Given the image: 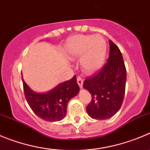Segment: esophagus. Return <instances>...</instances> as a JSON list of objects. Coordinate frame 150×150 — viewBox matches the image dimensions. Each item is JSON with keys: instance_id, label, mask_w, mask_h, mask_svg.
<instances>
[{"instance_id": "obj_1", "label": "esophagus", "mask_w": 150, "mask_h": 150, "mask_svg": "<svg viewBox=\"0 0 150 150\" xmlns=\"http://www.w3.org/2000/svg\"><path fill=\"white\" fill-rule=\"evenodd\" d=\"M77 82H78V86H80V88L83 87V80L82 79L81 77H78V78H77Z\"/></svg>"}]
</instances>
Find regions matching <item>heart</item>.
Wrapping results in <instances>:
<instances>
[{
	"mask_svg": "<svg viewBox=\"0 0 150 150\" xmlns=\"http://www.w3.org/2000/svg\"><path fill=\"white\" fill-rule=\"evenodd\" d=\"M66 50L72 58L82 55L81 63L84 71L93 73L103 65L107 53V43L100 35H78L67 40Z\"/></svg>",
	"mask_w": 150,
	"mask_h": 150,
	"instance_id": "1",
	"label": "heart"
}]
</instances>
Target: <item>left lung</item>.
Returning <instances> with one entry per match:
<instances>
[{"label":"left lung","instance_id":"1","mask_svg":"<svg viewBox=\"0 0 150 150\" xmlns=\"http://www.w3.org/2000/svg\"><path fill=\"white\" fill-rule=\"evenodd\" d=\"M110 46L107 62L98 72L83 81V88L92 96L86 112L96 120L115 115L121 107L125 94L127 70L122 54L112 40Z\"/></svg>","mask_w":150,"mask_h":150}]
</instances>
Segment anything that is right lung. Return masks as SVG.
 I'll list each match as a JSON object with an SVG mask.
<instances>
[{
  "label": "right lung",
  "instance_id": "obj_1",
  "mask_svg": "<svg viewBox=\"0 0 150 150\" xmlns=\"http://www.w3.org/2000/svg\"><path fill=\"white\" fill-rule=\"evenodd\" d=\"M22 81L25 98L30 108L41 119L50 122L61 121L65 117L69 100L80 90L75 75L46 93L33 92L23 78Z\"/></svg>",
  "mask_w": 150,
  "mask_h": 150
}]
</instances>
